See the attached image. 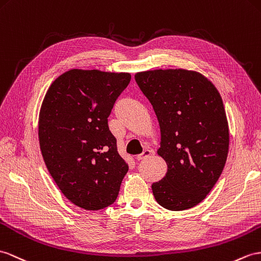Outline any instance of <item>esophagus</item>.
<instances>
[{
    "instance_id": "obj_1",
    "label": "esophagus",
    "mask_w": 261,
    "mask_h": 261,
    "mask_svg": "<svg viewBox=\"0 0 261 261\" xmlns=\"http://www.w3.org/2000/svg\"><path fill=\"white\" fill-rule=\"evenodd\" d=\"M152 154V151L151 150H149V149H145L141 155H138L137 156V160L138 161H144V160H146V158L147 157H149L150 155Z\"/></svg>"
}]
</instances>
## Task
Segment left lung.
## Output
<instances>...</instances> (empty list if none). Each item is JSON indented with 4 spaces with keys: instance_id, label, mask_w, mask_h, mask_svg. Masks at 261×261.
Here are the masks:
<instances>
[{
    "instance_id": "8db88e82",
    "label": "left lung",
    "mask_w": 261,
    "mask_h": 261,
    "mask_svg": "<svg viewBox=\"0 0 261 261\" xmlns=\"http://www.w3.org/2000/svg\"><path fill=\"white\" fill-rule=\"evenodd\" d=\"M135 81L155 111L158 155L168 166L151 185L156 201L174 212L198 205L220 177L229 147L220 94L205 76L180 68L137 73Z\"/></svg>"
}]
</instances>
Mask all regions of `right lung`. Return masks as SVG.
I'll return each instance as SVG.
<instances>
[{
  "mask_svg": "<svg viewBox=\"0 0 261 261\" xmlns=\"http://www.w3.org/2000/svg\"><path fill=\"white\" fill-rule=\"evenodd\" d=\"M129 82L128 73L71 69L44 97L39 120L44 162L66 198L86 211L113 205L128 171L107 118Z\"/></svg>",
  "mask_w": 261,
  "mask_h": 261,
  "instance_id": "obj_1",
  "label": "right lung"
}]
</instances>
